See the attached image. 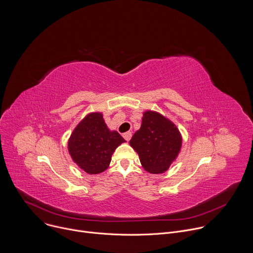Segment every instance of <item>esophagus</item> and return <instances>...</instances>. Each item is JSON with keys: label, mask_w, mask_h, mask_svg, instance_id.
<instances>
[{"label": "esophagus", "mask_w": 253, "mask_h": 253, "mask_svg": "<svg viewBox=\"0 0 253 253\" xmlns=\"http://www.w3.org/2000/svg\"><path fill=\"white\" fill-rule=\"evenodd\" d=\"M123 137H124L125 140L129 141V140L131 139V137H132V133H131V132H126V133L123 134Z\"/></svg>", "instance_id": "obj_1"}]
</instances>
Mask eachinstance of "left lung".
Segmentation results:
<instances>
[{
  "mask_svg": "<svg viewBox=\"0 0 253 253\" xmlns=\"http://www.w3.org/2000/svg\"><path fill=\"white\" fill-rule=\"evenodd\" d=\"M130 145L139 154L146 171L165 172L181 148V136L175 125L162 115L147 111L143 114L141 128L133 135Z\"/></svg>",
  "mask_w": 253,
  "mask_h": 253,
  "instance_id": "obj_1",
  "label": "left lung"
}]
</instances>
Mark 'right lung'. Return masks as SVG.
<instances>
[{
	"instance_id": "right-lung-1",
	"label": "right lung",
	"mask_w": 253,
	"mask_h": 253,
	"mask_svg": "<svg viewBox=\"0 0 253 253\" xmlns=\"http://www.w3.org/2000/svg\"><path fill=\"white\" fill-rule=\"evenodd\" d=\"M125 142L116 131L107 128L101 113L85 117L72 133L68 148L73 160L87 173L98 174L111 162L114 150Z\"/></svg>"
}]
</instances>
